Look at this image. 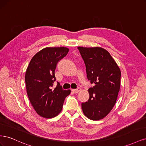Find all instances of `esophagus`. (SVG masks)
I'll return each mask as SVG.
<instances>
[{
	"label": "esophagus",
	"instance_id": "esophagus-1",
	"mask_svg": "<svg viewBox=\"0 0 146 146\" xmlns=\"http://www.w3.org/2000/svg\"><path fill=\"white\" fill-rule=\"evenodd\" d=\"M80 90H81V88L80 87H78L77 88V89L72 90V91L74 92V93H77V92H78Z\"/></svg>",
	"mask_w": 146,
	"mask_h": 146
}]
</instances>
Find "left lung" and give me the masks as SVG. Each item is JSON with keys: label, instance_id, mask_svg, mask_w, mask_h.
I'll use <instances>...</instances> for the list:
<instances>
[{"label": "left lung", "instance_id": "1", "mask_svg": "<svg viewBox=\"0 0 146 146\" xmlns=\"http://www.w3.org/2000/svg\"><path fill=\"white\" fill-rule=\"evenodd\" d=\"M85 63L87 78L93 86L90 98L82 103L85 115L91 120L103 119L115 105L120 89L121 72L110 53L103 48L78 47Z\"/></svg>", "mask_w": 146, "mask_h": 146}]
</instances>
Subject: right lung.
<instances>
[{"instance_id":"1","label":"right lung","mask_w":146,"mask_h":146,"mask_svg":"<svg viewBox=\"0 0 146 146\" xmlns=\"http://www.w3.org/2000/svg\"><path fill=\"white\" fill-rule=\"evenodd\" d=\"M68 52L64 47L43 48L34 55L26 70L25 82L29 99L36 112L43 117L58 115L70 92V90H64L59 82L53 89L57 63Z\"/></svg>"}]
</instances>
